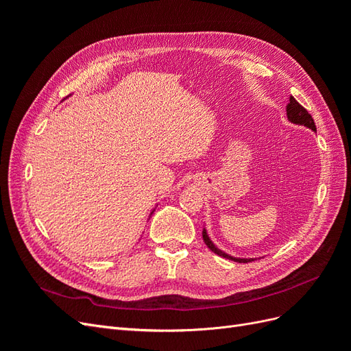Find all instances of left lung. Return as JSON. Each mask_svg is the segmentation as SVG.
<instances>
[{
    "label": "left lung",
    "instance_id": "left-lung-1",
    "mask_svg": "<svg viewBox=\"0 0 351 351\" xmlns=\"http://www.w3.org/2000/svg\"><path fill=\"white\" fill-rule=\"evenodd\" d=\"M287 117H289V120L291 121V123H294V124H300V125H304V127H309V129H312L313 132H316V125H315V121H313V119H312V115L307 112V110L306 108H303L302 105L297 102L293 97H290L289 98V104H287ZM202 236H204V241H205V244L206 246L214 252V253H217L218 256H222V258H227V259H231V261H236V262H244V263H247V262H252L253 259H240V258H232V256H230V254H227V253H224L222 250H219L218 247H215V244L210 241V239L208 237V232H206V230H204V232H202Z\"/></svg>",
    "mask_w": 351,
    "mask_h": 351
}]
</instances>
